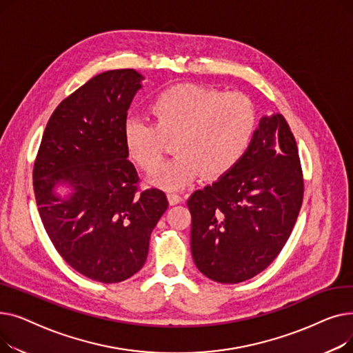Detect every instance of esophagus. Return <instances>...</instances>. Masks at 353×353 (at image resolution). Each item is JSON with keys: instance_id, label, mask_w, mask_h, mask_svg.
I'll return each mask as SVG.
<instances>
[{"instance_id": "34e87169", "label": "esophagus", "mask_w": 353, "mask_h": 353, "mask_svg": "<svg viewBox=\"0 0 353 353\" xmlns=\"http://www.w3.org/2000/svg\"><path fill=\"white\" fill-rule=\"evenodd\" d=\"M167 197H169V203H170V206L179 205V203L183 200V199H181V196H179L177 193H173V192H169V193H167Z\"/></svg>"}]
</instances>
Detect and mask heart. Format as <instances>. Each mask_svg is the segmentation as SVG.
<instances>
[{
	"mask_svg": "<svg viewBox=\"0 0 353 353\" xmlns=\"http://www.w3.org/2000/svg\"><path fill=\"white\" fill-rule=\"evenodd\" d=\"M153 124L128 119L123 143L128 157L148 174L154 186L176 190L201 173L223 176L242 160L256 130V108L242 92H226L194 84L165 88L150 104ZM176 138L179 154L159 165L167 139ZM159 165L157 166V164Z\"/></svg>",
	"mask_w": 353,
	"mask_h": 353,
	"instance_id": "1",
	"label": "heart"
}]
</instances>
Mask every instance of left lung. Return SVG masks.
<instances>
[{"label":"left lung","instance_id":"8db88e82","mask_svg":"<svg viewBox=\"0 0 353 353\" xmlns=\"http://www.w3.org/2000/svg\"><path fill=\"white\" fill-rule=\"evenodd\" d=\"M303 200L298 145L285 117L263 116L246 154L188 200L197 269L219 283H239L281 253Z\"/></svg>","mask_w":353,"mask_h":353}]
</instances>
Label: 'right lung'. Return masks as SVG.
Masks as SVG:
<instances>
[{
    "instance_id": "obj_1",
    "label": "right lung",
    "mask_w": 353,
    "mask_h": 353,
    "mask_svg": "<svg viewBox=\"0 0 353 353\" xmlns=\"http://www.w3.org/2000/svg\"><path fill=\"white\" fill-rule=\"evenodd\" d=\"M143 80L134 70H110L74 91L51 114L34 164L35 201L54 248L101 283L123 282L143 268L150 234L169 208L159 189L136 194L139 176L123 143Z\"/></svg>"
}]
</instances>
